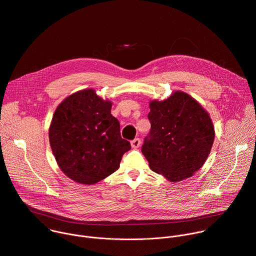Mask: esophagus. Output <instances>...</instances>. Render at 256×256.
I'll use <instances>...</instances> for the list:
<instances>
[{
  "label": "esophagus",
  "instance_id": "34e87169",
  "mask_svg": "<svg viewBox=\"0 0 256 256\" xmlns=\"http://www.w3.org/2000/svg\"><path fill=\"white\" fill-rule=\"evenodd\" d=\"M140 144H142V140H140V138H134V140H132V142H130V144H132V148H138L140 146Z\"/></svg>",
  "mask_w": 256,
  "mask_h": 256
}]
</instances>
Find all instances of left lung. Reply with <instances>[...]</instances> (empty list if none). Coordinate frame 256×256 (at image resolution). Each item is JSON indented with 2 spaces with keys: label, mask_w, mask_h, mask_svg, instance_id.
Listing matches in <instances>:
<instances>
[{
  "label": "left lung",
  "mask_w": 256,
  "mask_h": 256,
  "mask_svg": "<svg viewBox=\"0 0 256 256\" xmlns=\"http://www.w3.org/2000/svg\"><path fill=\"white\" fill-rule=\"evenodd\" d=\"M151 130L142 153L150 168L172 182L194 175L204 164L214 140L210 114L190 95L176 91L150 102Z\"/></svg>",
  "instance_id": "8db88e82"
}]
</instances>
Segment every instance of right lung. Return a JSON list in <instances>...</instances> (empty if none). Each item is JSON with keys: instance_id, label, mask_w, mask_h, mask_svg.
<instances>
[{"instance_id": "right-lung-1", "label": "right lung", "mask_w": 256, "mask_h": 256, "mask_svg": "<svg viewBox=\"0 0 256 256\" xmlns=\"http://www.w3.org/2000/svg\"><path fill=\"white\" fill-rule=\"evenodd\" d=\"M112 106L95 90L85 89L66 97L54 114L52 151L60 170L78 184L91 186L112 174L130 150Z\"/></svg>"}]
</instances>
